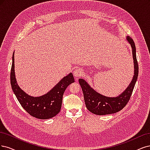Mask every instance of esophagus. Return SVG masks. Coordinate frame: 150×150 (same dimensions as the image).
<instances>
[{"instance_id": "obj_1", "label": "esophagus", "mask_w": 150, "mask_h": 150, "mask_svg": "<svg viewBox=\"0 0 150 150\" xmlns=\"http://www.w3.org/2000/svg\"><path fill=\"white\" fill-rule=\"evenodd\" d=\"M82 74V70L80 68L76 69L74 71V75L76 77H79Z\"/></svg>"}]
</instances>
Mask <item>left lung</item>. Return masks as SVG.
<instances>
[{"mask_svg": "<svg viewBox=\"0 0 150 150\" xmlns=\"http://www.w3.org/2000/svg\"><path fill=\"white\" fill-rule=\"evenodd\" d=\"M127 39L132 48L134 73L133 79L123 93L117 97H107L101 95L91 88L83 79H79V83L83 91L85 105L90 112L98 115H104L117 113L127 105L131 98L133 90L138 76V64L136 55V47L133 40L130 37Z\"/></svg>", "mask_w": 150, "mask_h": 150, "instance_id": "8db88e82", "label": "left lung"}]
</instances>
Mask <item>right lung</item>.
Here are the masks:
<instances>
[{"label": "right lung", "instance_id": "add662e5", "mask_svg": "<svg viewBox=\"0 0 150 150\" xmlns=\"http://www.w3.org/2000/svg\"><path fill=\"white\" fill-rule=\"evenodd\" d=\"M75 82L72 74L64 77L49 92L38 97L28 95L18 86L14 71V54L11 71V84L16 97L26 112L38 119H49L60 112L63 95L70 84Z\"/></svg>", "mask_w": 150, "mask_h": 150}]
</instances>
